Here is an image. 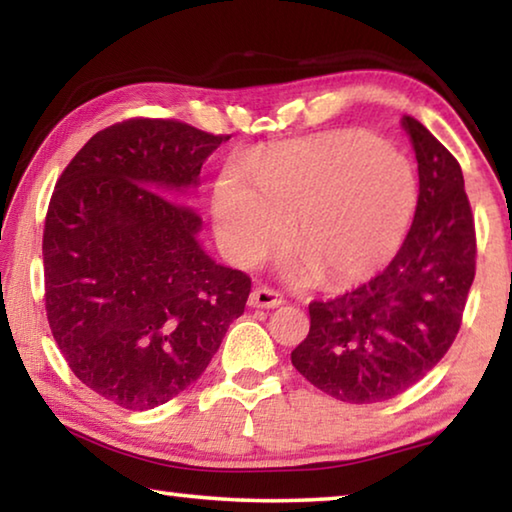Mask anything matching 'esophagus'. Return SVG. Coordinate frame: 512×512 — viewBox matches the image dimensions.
I'll use <instances>...</instances> for the list:
<instances>
[{
    "label": "esophagus",
    "mask_w": 512,
    "mask_h": 512,
    "mask_svg": "<svg viewBox=\"0 0 512 512\" xmlns=\"http://www.w3.org/2000/svg\"><path fill=\"white\" fill-rule=\"evenodd\" d=\"M284 302V298L271 287H257L253 289V293L248 296V305L250 307H259V309H273L280 307Z\"/></svg>",
    "instance_id": "1"
}]
</instances>
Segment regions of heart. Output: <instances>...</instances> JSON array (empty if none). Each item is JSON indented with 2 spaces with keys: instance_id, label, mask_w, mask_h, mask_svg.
I'll return each instance as SVG.
<instances>
[{
  "instance_id": "b5f03b06",
  "label": "heart",
  "mask_w": 512,
  "mask_h": 512,
  "mask_svg": "<svg viewBox=\"0 0 512 512\" xmlns=\"http://www.w3.org/2000/svg\"><path fill=\"white\" fill-rule=\"evenodd\" d=\"M250 178L228 173L214 189L223 246L253 262L291 221V244L302 259L289 277L305 282L316 275L325 287L379 271L400 248L418 203L411 162L359 131L273 146L255 155Z\"/></svg>"
}]
</instances>
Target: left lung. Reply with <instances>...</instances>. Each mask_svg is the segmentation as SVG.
Masks as SVG:
<instances>
[{
    "label": "left lung",
    "instance_id": "obj_1",
    "mask_svg": "<svg viewBox=\"0 0 512 512\" xmlns=\"http://www.w3.org/2000/svg\"><path fill=\"white\" fill-rule=\"evenodd\" d=\"M402 126L418 160L409 235L384 271L354 291L309 305V334L291 363L350 404L391 400L452 348L476 273V232L461 164L418 119Z\"/></svg>",
    "mask_w": 512,
    "mask_h": 512
}]
</instances>
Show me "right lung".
Instances as JSON below:
<instances>
[{
    "label": "right lung",
    "instance_id": "add662e5",
    "mask_svg": "<svg viewBox=\"0 0 512 512\" xmlns=\"http://www.w3.org/2000/svg\"><path fill=\"white\" fill-rule=\"evenodd\" d=\"M230 135L178 119L103 128L51 194L45 309L67 366L121 409H155L203 375L250 277L198 244L201 216L180 194Z\"/></svg>",
    "mask_w": 512,
    "mask_h": 512
}]
</instances>
